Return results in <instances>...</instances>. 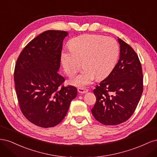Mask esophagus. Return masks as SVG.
Masks as SVG:
<instances>
[{"instance_id":"34e87169","label":"esophagus","mask_w":157,"mask_h":157,"mask_svg":"<svg viewBox=\"0 0 157 157\" xmlns=\"http://www.w3.org/2000/svg\"><path fill=\"white\" fill-rule=\"evenodd\" d=\"M78 92L81 94H85L88 92V89L86 88H78Z\"/></svg>"}]
</instances>
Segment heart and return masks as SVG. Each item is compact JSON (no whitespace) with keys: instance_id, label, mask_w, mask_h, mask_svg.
Returning a JSON list of instances; mask_svg holds the SVG:
<instances>
[{"instance_id":"b5f03b06","label":"heart","mask_w":157,"mask_h":157,"mask_svg":"<svg viewBox=\"0 0 157 157\" xmlns=\"http://www.w3.org/2000/svg\"><path fill=\"white\" fill-rule=\"evenodd\" d=\"M69 50L61 53V62L65 73L73 76L81 68L82 72L71 80L76 86H82L97 78H106L115 67L119 56V45L111 37L85 34L75 37L69 42Z\"/></svg>"}]
</instances>
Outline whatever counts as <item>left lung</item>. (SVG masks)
Masks as SVG:
<instances>
[{
  "instance_id": "8db88e82",
  "label": "left lung",
  "mask_w": 157,
  "mask_h": 157,
  "mask_svg": "<svg viewBox=\"0 0 157 157\" xmlns=\"http://www.w3.org/2000/svg\"><path fill=\"white\" fill-rule=\"evenodd\" d=\"M120 58L108 77L94 90L96 102L92 109L96 119L104 125H117L134 113L144 90L143 72L138 56L118 39Z\"/></svg>"
}]
</instances>
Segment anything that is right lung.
<instances>
[{"label": "right lung", "instance_id": "right-lung-1", "mask_svg": "<svg viewBox=\"0 0 157 157\" xmlns=\"http://www.w3.org/2000/svg\"><path fill=\"white\" fill-rule=\"evenodd\" d=\"M68 33L48 30L28 43L19 56L14 69V82L23 115L42 128L56 126L63 121L77 88L64 86L58 74L63 40Z\"/></svg>", "mask_w": 157, "mask_h": 157}]
</instances>
